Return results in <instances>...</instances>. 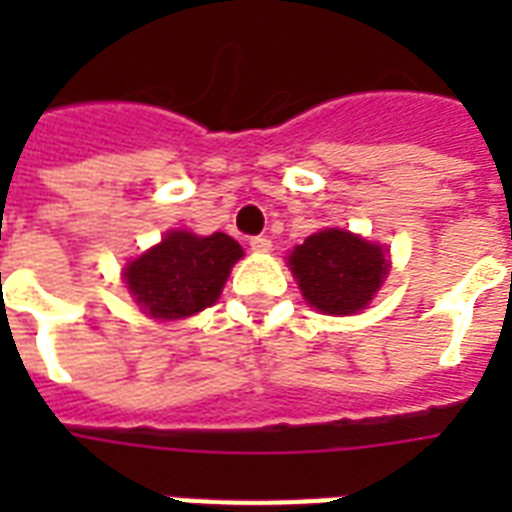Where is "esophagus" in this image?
<instances>
[{
  "label": "esophagus",
  "mask_w": 512,
  "mask_h": 512,
  "mask_svg": "<svg viewBox=\"0 0 512 512\" xmlns=\"http://www.w3.org/2000/svg\"><path fill=\"white\" fill-rule=\"evenodd\" d=\"M249 247H252V252H271L273 241L268 239V236H252V239H249Z\"/></svg>",
  "instance_id": "obj_1"
}]
</instances>
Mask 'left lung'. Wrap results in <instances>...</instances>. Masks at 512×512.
<instances>
[{"label":"left lung","mask_w":512,"mask_h":512,"mask_svg":"<svg viewBox=\"0 0 512 512\" xmlns=\"http://www.w3.org/2000/svg\"><path fill=\"white\" fill-rule=\"evenodd\" d=\"M388 252L350 231L324 228L297 244L289 271L305 303L329 316H350L372 303L388 276Z\"/></svg>","instance_id":"8db88e82"}]
</instances>
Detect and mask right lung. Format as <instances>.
<instances>
[{"mask_svg":"<svg viewBox=\"0 0 512 512\" xmlns=\"http://www.w3.org/2000/svg\"><path fill=\"white\" fill-rule=\"evenodd\" d=\"M244 255L225 233L170 231L124 268V284L151 319H188L217 303L233 263Z\"/></svg>","mask_w":512,"mask_h":512,"instance_id":"add662e5","label":"right lung"}]
</instances>
